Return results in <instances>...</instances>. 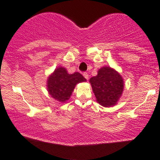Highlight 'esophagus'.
I'll return each mask as SVG.
<instances>
[{
  "instance_id": "34e87169",
  "label": "esophagus",
  "mask_w": 160,
  "mask_h": 160,
  "mask_svg": "<svg viewBox=\"0 0 160 160\" xmlns=\"http://www.w3.org/2000/svg\"><path fill=\"white\" fill-rule=\"evenodd\" d=\"M83 76H84V78H86V79H88V78H89V76H88V72H83Z\"/></svg>"
}]
</instances>
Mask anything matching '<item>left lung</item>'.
Masks as SVG:
<instances>
[{
  "mask_svg": "<svg viewBox=\"0 0 160 160\" xmlns=\"http://www.w3.org/2000/svg\"><path fill=\"white\" fill-rule=\"evenodd\" d=\"M97 101L102 106L115 105L123 93V81L121 75L111 67L99 69L97 76L90 79Z\"/></svg>",
  "mask_w": 160,
  "mask_h": 160,
  "instance_id": "left-lung-1",
  "label": "left lung"
}]
</instances>
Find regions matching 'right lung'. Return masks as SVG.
I'll return each instance as SVG.
<instances>
[{
	"mask_svg": "<svg viewBox=\"0 0 160 160\" xmlns=\"http://www.w3.org/2000/svg\"><path fill=\"white\" fill-rule=\"evenodd\" d=\"M86 79L79 72L68 74L66 69L58 67L48 79V91L49 94L59 102L68 100L76 84Z\"/></svg>",
	"mask_w": 160,
	"mask_h": 160,
	"instance_id": "obj_1",
	"label": "right lung"
}]
</instances>
